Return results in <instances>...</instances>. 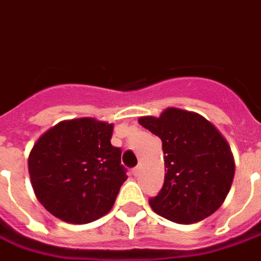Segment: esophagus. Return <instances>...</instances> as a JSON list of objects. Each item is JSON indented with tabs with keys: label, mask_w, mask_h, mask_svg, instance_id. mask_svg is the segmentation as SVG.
<instances>
[{
	"label": "esophagus",
	"mask_w": 261,
	"mask_h": 261,
	"mask_svg": "<svg viewBox=\"0 0 261 261\" xmlns=\"http://www.w3.org/2000/svg\"><path fill=\"white\" fill-rule=\"evenodd\" d=\"M139 171H141V165H138V166H135L134 169H133V174L137 177V175L139 174Z\"/></svg>",
	"instance_id": "34e87169"
}]
</instances>
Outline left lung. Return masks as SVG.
<instances>
[{"label": "left lung", "mask_w": 261, "mask_h": 261, "mask_svg": "<svg viewBox=\"0 0 261 261\" xmlns=\"http://www.w3.org/2000/svg\"><path fill=\"white\" fill-rule=\"evenodd\" d=\"M139 124L161 138L165 182L149 201L156 215L193 224L213 215L225 201L234 177V158L224 135L200 114L167 107Z\"/></svg>", "instance_id": "left-lung-1"}]
</instances>
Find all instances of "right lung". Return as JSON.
I'll return each mask as SVG.
<instances>
[{
  "label": "right lung",
  "instance_id": "obj_1",
  "mask_svg": "<svg viewBox=\"0 0 261 261\" xmlns=\"http://www.w3.org/2000/svg\"><path fill=\"white\" fill-rule=\"evenodd\" d=\"M114 124L95 118L63 120L37 139L28 158L40 204L59 220L88 224L107 215L127 179Z\"/></svg>",
  "mask_w": 261,
  "mask_h": 261
}]
</instances>
